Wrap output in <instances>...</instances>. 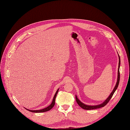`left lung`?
<instances>
[{
	"label": "left lung",
	"mask_w": 130,
	"mask_h": 130,
	"mask_svg": "<svg viewBox=\"0 0 130 130\" xmlns=\"http://www.w3.org/2000/svg\"><path fill=\"white\" fill-rule=\"evenodd\" d=\"M118 57H119V63H118V77H117V81L116 84V85L114 87V88L113 89V91H112V92L111 93V94H110V95L109 96V97L105 101V102L104 103H103L102 104L99 105H96V106H89V105H86L83 103H82L78 98L77 96L76 95V102L77 103V104L80 106V107H81L82 108H83V109L85 110H92V109H98V108H100L101 107H104L110 101V100L111 99V98L112 97L114 92L115 91V90H116V89L117 88V87L118 86L119 84V80H120V73H119V67H120V57L119 55H118Z\"/></svg>",
	"instance_id": "1"
}]
</instances>
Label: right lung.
I'll list each match as a JSON object with an SVG mask.
<instances>
[{"instance_id":"obj_1","label":"right lung","mask_w":130,"mask_h":130,"mask_svg":"<svg viewBox=\"0 0 130 130\" xmlns=\"http://www.w3.org/2000/svg\"><path fill=\"white\" fill-rule=\"evenodd\" d=\"M58 90L59 89H58V90L56 91L54 96V98H53V101H52V103L50 105H49L48 107L44 108V109H41V110H28L27 109H27V110L31 112H35V113H41V112H46V111H48L50 110H51L54 106L55 105V98H56V95L57 94V92L58 91Z\"/></svg>"}]
</instances>
